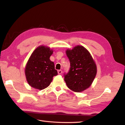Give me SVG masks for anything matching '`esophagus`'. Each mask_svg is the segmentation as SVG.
Wrapping results in <instances>:
<instances>
[{
  "label": "esophagus",
  "mask_w": 125,
  "mask_h": 125,
  "mask_svg": "<svg viewBox=\"0 0 125 125\" xmlns=\"http://www.w3.org/2000/svg\"><path fill=\"white\" fill-rule=\"evenodd\" d=\"M62 70H58V74L61 75V74H62Z\"/></svg>",
  "instance_id": "1"
}]
</instances>
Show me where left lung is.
Returning a JSON list of instances; mask_svg holds the SVG:
<instances>
[{
  "label": "left lung",
  "mask_w": 125,
  "mask_h": 125,
  "mask_svg": "<svg viewBox=\"0 0 125 125\" xmlns=\"http://www.w3.org/2000/svg\"><path fill=\"white\" fill-rule=\"evenodd\" d=\"M70 68L64 74L68 87L75 92H81L89 88L96 76V65L89 52L83 46H76L66 51Z\"/></svg>",
  "instance_id": "obj_1"
}]
</instances>
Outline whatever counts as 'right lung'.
Wrapping results in <instances>:
<instances>
[{
	"mask_svg": "<svg viewBox=\"0 0 125 125\" xmlns=\"http://www.w3.org/2000/svg\"><path fill=\"white\" fill-rule=\"evenodd\" d=\"M53 50L45 46H40L32 53L27 62L25 73L29 84L32 87L42 90L50 85L57 72L54 63L50 60Z\"/></svg>",
	"mask_w": 125,
	"mask_h": 125,
	"instance_id": "1",
	"label": "right lung"
}]
</instances>
